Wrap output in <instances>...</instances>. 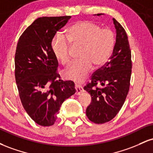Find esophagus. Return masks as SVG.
Returning a JSON list of instances; mask_svg holds the SVG:
<instances>
[{"mask_svg": "<svg viewBox=\"0 0 153 153\" xmlns=\"http://www.w3.org/2000/svg\"><path fill=\"white\" fill-rule=\"evenodd\" d=\"M75 90H76V95H80L81 93L84 92V89L81 85H79V84H75Z\"/></svg>", "mask_w": 153, "mask_h": 153, "instance_id": "obj_1", "label": "esophagus"}]
</instances>
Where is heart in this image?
Masks as SVG:
<instances>
[{
    "instance_id": "obj_1",
    "label": "heart",
    "mask_w": 153,
    "mask_h": 153,
    "mask_svg": "<svg viewBox=\"0 0 153 153\" xmlns=\"http://www.w3.org/2000/svg\"><path fill=\"white\" fill-rule=\"evenodd\" d=\"M66 38L57 34L52 42V51L54 57L63 65L71 61V43L82 45L80 57L63 71L67 79L81 82L95 67L102 66L109 59L115 42V36L109 29L88 21L80 22L71 26L67 31Z\"/></svg>"
}]
</instances>
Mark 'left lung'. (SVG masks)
Wrapping results in <instances>:
<instances>
[{
    "instance_id": "1",
    "label": "left lung",
    "mask_w": 153,
    "mask_h": 153,
    "mask_svg": "<svg viewBox=\"0 0 153 153\" xmlns=\"http://www.w3.org/2000/svg\"><path fill=\"white\" fill-rule=\"evenodd\" d=\"M113 22L116 43L109 62L95 72L90 83L84 87L91 96L86 115L96 124H103L114 118L125 101L130 85L131 50L127 35L116 19H113ZM98 85L102 87L99 88Z\"/></svg>"
}]
</instances>
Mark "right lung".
Wrapping results in <instances>:
<instances>
[{
    "label": "right lung",
    "mask_w": 153,
    "mask_h": 153,
    "mask_svg": "<svg viewBox=\"0 0 153 153\" xmlns=\"http://www.w3.org/2000/svg\"><path fill=\"white\" fill-rule=\"evenodd\" d=\"M71 16L40 17L19 38L15 54V78L24 109L36 124L53 125L64 101L75 93L72 80L63 81L52 51L56 32Z\"/></svg>",
    "instance_id": "add662e5"
}]
</instances>
